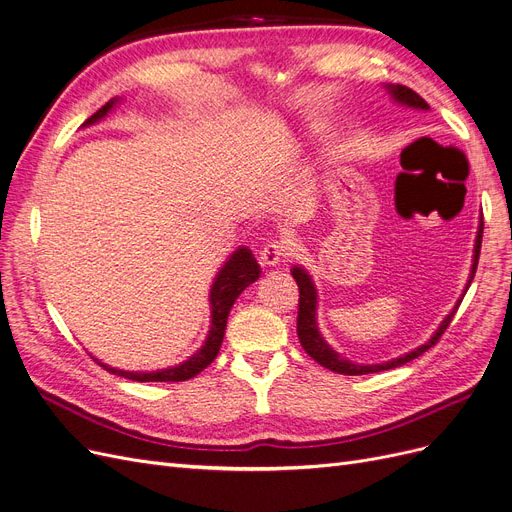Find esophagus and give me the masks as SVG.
<instances>
[{
  "label": "esophagus",
  "mask_w": 512,
  "mask_h": 512,
  "mask_svg": "<svg viewBox=\"0 0 512 512\" xmlns=\"http://www.w3.org/2000/svg\"><path fill=\"white\" fill-rule=\"evenodd\" d=\"M290 256V248L279 239H271L264 248L260 250V260L262 264H267V267H275L279 262H285Z\"/></svg>",
  "instance_id": "1"
}]
</instances>
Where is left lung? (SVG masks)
<instances>
[{
	"instance_id": "1",
	"label": "left lung",
	"mask_w": 512,
	"mask_h": 512,
	"mask_svg": "<svg viewBox=\"0 0 512 512\" xmlns=\"http://www.w3.org/2000/svg\"><path fill=\"white\" fill-rule=\"evenodd\" d=\"M388 92H391V96L401 102V105H407V107H414V109H428L426 100L416 94L412 88L407 86H388ZM481 237H483V222L479 227V233H477V243H475V260H473V271H470V279H468V285L470 281H473L475 273H477V264H479V254H481ZM292 275L298 283V292H300V298H298V338H300V344L302 349L309 353L319 365L327 367V370H332L336 374H344V376H363V374H376V372H384V370H393V367H399V365H405L414 361L416 357H420L422 353H426L431 346H435L439 342V338L443 336V332L449 327V323H452L456 311H458V304L456 309L449 313L445 317V321L439 325V330L435 332V336L428 340L426 344L418 346L416 351L407 353L399 359H393V361H386V363H380V365H359V363H353L349 359H342L336 351L330 349V344H327L319 330H317V321H315V309H317V292H315V285L311 281V277L306 275L304 269L300 267H294L292 269ZM460 302V300H458Z\"/></svg>"
}]
</instances>
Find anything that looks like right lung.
Returning <instances> with one entry per match:
<instances>
[{
  "label": "right lung",
  "mask_w": 512,
  "mask_h": 512,
  "mask_svg": "<svg viewBox=\"0 0 512 512\" xmlns=\"http://www.w3.org/2000/svg\"><path fill=\"white\" fill-rule=\"evenodd\" d=\"M115 105V100H109L105 107L98 109L94 115H90L84 126L96 124L98 119L105 117ZM260 277V267L256 258L252 256V252L248 248H239L229 262L224 264L222 271L216 275V281L212 285L210 292V304H212V327L206 344L185 363H180L176 367H170V370H161V372H153V374H134V372H121V370H113V367L100 363L105 367L107 372L124 376L128 380H136V382H182L189 380L193 376H197L199 372L206 370V367L216 359L220 344L224 338V330H227V317L231 306L235 304L237 296L248 288L250 283H254Z\"/></svg>",
  "instance_id": "obj_1"
}]
</instances>
